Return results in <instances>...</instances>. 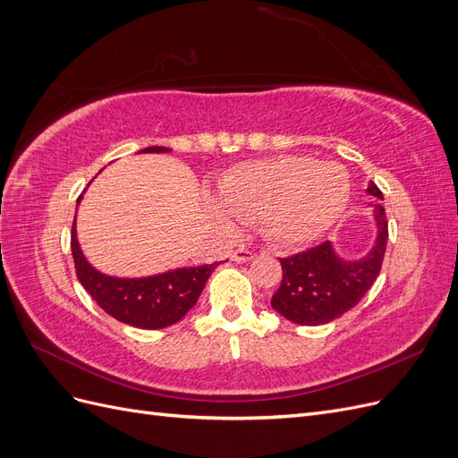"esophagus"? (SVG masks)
Segmentation results:
<instances>
[{"mask_svg": "<svg viewBox=\"0 0 458 458\" xmlns=\"http://www.w3.org/2000/svg\"><path fill=\"white\" fill-rule=\"evenodd\" d=\"M252 258H254V254L248 250V248H237V250H234L233 256H231V259L237 261V263H246V261H250Z\"/></svg>", "mask_w": 458, "mask_h": 458, "instance_id": "obj_1", "label": "esophagus"}]
</instances>
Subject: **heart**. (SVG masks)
Listing matches in <instances>:
<instances>
[{
	"instance_id": "b5f03b06",
	"label": "heart",
	"mask_w": 458,
	"mask_h": 458,
	"mask_svg": "<svg viewBox=\"0 0 458 458\" xmlns=\"http://www.w3.org/2000/svg\"><path fill=\"white\" fill-rule=\"evenodd\" d=\"M352 197V177L342 164L310 157H276L246 162L217 183L216 224L231 231L233 219L261 224L283 246H303L321 237L342 216Z\"/></svg>"
}]
</instances>
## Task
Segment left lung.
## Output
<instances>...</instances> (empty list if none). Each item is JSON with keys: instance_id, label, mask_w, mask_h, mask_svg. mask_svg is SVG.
I'll list each match as a JSON object with an SVG mask.
<instances>
[{"instance_id": "left-lung-1", "label": "left lung", "mask_w": 458, "mask_h": 458, "mask_svg": "<svg viewBox=\"0 0 458 458\" xmlns=\"http://www.w3.org/2000/svg\"><path fill=\"white\" fill-rule=\"evenodd\" d=\"M367 192L384 200L372 182ZM372 206L377 239L361 259L340 258L330 241L281 259L283 281L271 298L275 311L296 325L317 327L335 321L361 301L380 273L387 242L384 206Z\"/></svg>"}]
</instances>
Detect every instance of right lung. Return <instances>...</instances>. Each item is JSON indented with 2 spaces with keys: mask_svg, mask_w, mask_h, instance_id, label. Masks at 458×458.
Returning a JSON list of instances; mask_svg holds the SVG:
<instances>
[{
  "mask_svg": "<svg viewBox=\"0 0 458 458\" xmlns=\"http://www.w3.org/2000/svg\"><path fill=\"white\" fill-rule=\"evenodd\" d=\"M165 147H147L141 152H170ZM81 200H76V208ZM71 248L78 281L91 298L116 321L137 328H165L187 315L195 306L208 276L219 261L197 267H179L140 279H122L97 271L81 252L76 237V217L71 233Z\"/></svg>",
  "mask_w": 458,
  "mask_h": 458,
  "instance_id": "add662e5",
  "label": "right lung"
}]
</instances>
